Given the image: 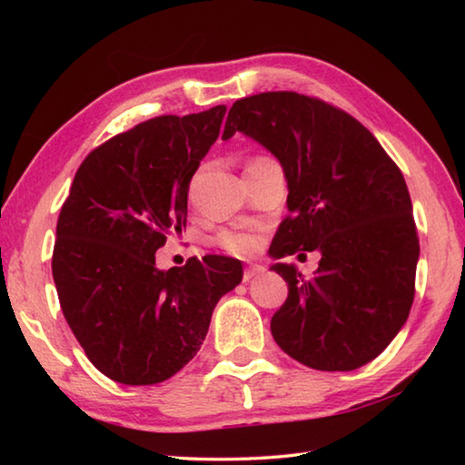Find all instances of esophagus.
<instances>
[{"instance_id": "obj_1", "label": "esophagus", "mask_w": 465, "mask_h": 465, "mask_svg": "<svg viewBox=\"0 0 465 465\" xmlns=\"http://www.w3.org/2000/svg\"><path fill=\"white\" fill-rule=\"evenodd\" d=\"M262 266H258V264H250V266H246V269H243V281H252L254 277H258V274H262Z\"/></svg>"}]
</instances>
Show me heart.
Instances as JSON below:
<instances>
[{
  "instance_id": "1",
  "label": "heart",
  "mask_w": 465,
  "mask_h": 465,
  "mask_svg": "<svg viewBox=\"0 0 465 465\" xmlns=\"http://www.w3.org/2000/svg\"><path fill=\"white\" fill-rule=\"evenodd\" d=\"M215 243L222 250L230 252V254L246 256L250 252H254L258 246V240L254 233L240 232V230H223L215 235Z\"/></svg>"
}]
</instances>
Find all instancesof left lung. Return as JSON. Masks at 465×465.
I'll use <instances>...</instances> for the list:
<instances>
[{
	"instance_id": "left-lung-1",
	"label": "left lung",
	"mask_w": 465,
	"mask_h": 465,
	"mask_svg": "<svg viewBox=\"0 0 465 465\" xmlns=\"http://www.w3.org/2000/svg\"><path fill=\"white\" fill-rule=\"evenodd\" d=\"M235 131L269 149L287 178L289 215L269 254H322L312 279L293 264L271 266L289 287L271 320L272 338L320 371L369 363L414 302L420 246L402 172L349 113L297 92L233 102L223 139Z\"/></svg>"
}]
</instances>
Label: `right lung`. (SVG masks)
<instances>
[{
  "instance_id": "right-lung-1",
  "label": "right lung",
  "mask_w": 465,
  "mask_h": 465,
  "mask_svg": "<svg viewBox=\"0 0 465 465\" xmlns=\"http://www.w3.org/2000/svg\"><path fill=\"white\" fill-rule=\"evenodd\" d=\"M227 106L163 114L114 135L75 172L53 248L69 328L92 365L124 385L178 373L207 336L242 262L209 254L155 269L166 235L186 227L188 184L219 137Z\"/></svg>"
}]
</instances>
